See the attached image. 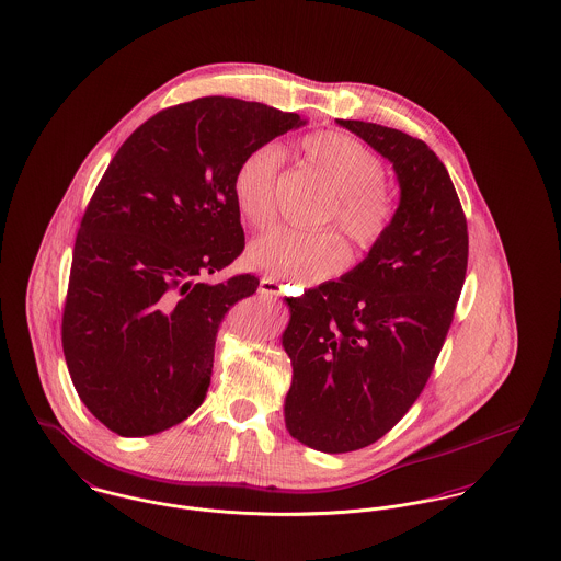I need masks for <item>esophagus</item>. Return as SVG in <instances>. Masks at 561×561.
I'll list each match as a JSON object with an SVG mask.
<instances>
[{
    "label": "esophagus",
    "instance_id": "1",
    "mask_svg": "<svg viewBox=\"0 0 561 561\" xmlns=\"http://www.w3.org/2000/svg\"><path fill=\"white\" fill-rule=\"evenodd\" d=\"M260 295H266V297H275L282 293V284L275 282L273 277H262L259 284Z\"/></svg>",
    "mask_w": 561,
    "mask_h": 561
}]
</instances>
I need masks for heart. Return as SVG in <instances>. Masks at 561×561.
<instances>
[{"mask_svg": "<svg viewBox=\"0 0 561 561\" xmlns=\"http://www.w3.org/2000/svg\"><path fill=\"white\" fill-rule=\"evenodd\" d=\"M302 153L337 192L329 219H337L360 250H371L394 217V201L385 187L382 160L360 140L342 131H316L301 140ZM284 153L266 142L245 153L232 176V196L241 217L264 228L275 217V185ZM252 266L266 275L318 282L335 275L347 260L344 239L335 230L302 232L273 228L248 248Z\"/></svg>", "mask_w": 561, "mask_h": 561, "instance_id": "b5f03b06", "label": "heart"}]
</instances>
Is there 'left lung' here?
I'll use <instances>...</instances> for the list:
<instances>
[{
  "mask_svg": "<svg viewBox=\"0 0 561 561\" xmlns=\"http://www.w3.org/2000/svg\"><path fill=\"white\" fill-rule=\"evenodd\" d=\"M392 164L387 234L337 282L286 299V430L322 453L378 442L432 376L468 268V221L446 167L405 131L337 119Z\"/></svg>",
  "mask_w": 561,
  "mask_h": 561,
  "instance_id": "obj_1",
  "label": "left lung"
}]
</instances>
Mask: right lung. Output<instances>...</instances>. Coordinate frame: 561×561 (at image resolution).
<instances>
[{
	"instance_id": "1",
	"label": "right lung",
	"mask_w": 561,
	"mask_h": 561,
	"mask_svg": "<svg viewBox=\"0 0 561 561\" xmlns=\"http://www.w3.org/2000/svg\"><path fill=\"white\" fill-rule=\"evenodd\" d=\"M305 124L198 98L134 129L108 164L77 234L61 344L81 401L111 432H167L203 403L217 329L259 288L250 273L198 279L245 248L232 176L248 151Z\"/></svg>"
}]
</instances>
